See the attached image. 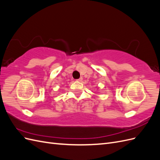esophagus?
<instances>
[{
	"instance_id": "34e87169",
	"label": "esophagus",
	"mask_w": 160,
	"mask_h": 160,
	"mask_svg": "<svg viewBox=\"0 0 160 160\" xmlns=\"http://www.w3.org/2000/svg\"><path fill=\"white\" fill-rule=\"evenodd\" d=\"M77 81H79V82H81L82 81H83V78H82V77H80L79 79H77Z\"/></svg>"
}]
</instances>
